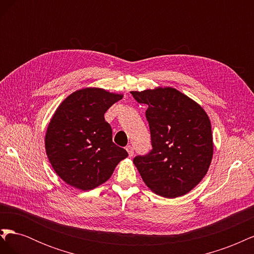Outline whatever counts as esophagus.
Wrapping results in <instances>:
<instances>
[{
	"label": "esophagus",
	"instance_id": "esophagus-1",
	"mask_svg": "<svg viewBox=\"0 0 254 254\" xmlns=\"http://www.w3.org/2000/svg\"><path fill=\"white\" fill-rule=\"evenodd\" d=\"M126 150H127V152H128L129 157H132V156H133L134 150H133V147H132V146H130V145L126 146Z\"/></svg>",
	"mask_w": 254,
	"mask_h": 254
}]
</instances>
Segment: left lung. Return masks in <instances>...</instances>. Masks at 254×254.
I'll use <instances>...</instances> for the list:
<instances>
[{
    "mask_svg": "<svg viewBox=\"0 0 254 254\" xmlns=\"http://www.w3.org/2000/svg\"><path fill=\"white\" fill-rule=\"evenodd\" d=\"M145 104L152 148L134 157L143 181L156 194L176 198L195 188L213 156L211 123L200 106L174 88L132 91Z\"/></svg>",
    "mask_w": 254,
    "mask_h": 254,
    "instance_id": "left-lung-1",
    "label": "left lung"
}]
</instances>
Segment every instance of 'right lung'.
<instances>
[{
  "label": "right lung",
  "mask_w": 254,
  "mask_h": 254,
  "mask_svg": "<svg viewBox=\"0 0 254 254\" xmlns=\"http://www.w3.org/2000/svg\"><path fill=\"white\" fill-rule=\"evenodd\" d=\"M122 95L103 89L74 92L58 107L45 135L54 171L70 186L92 190L108 180L128 152L112 141L104 114Z\"/></svg>",
  "instance_id": "1"
}]
</instances>
